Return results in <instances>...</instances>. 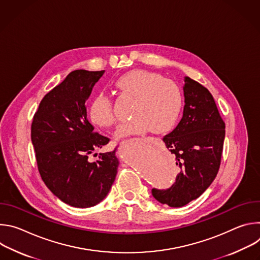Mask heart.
<instances>
[{
	"label": "heart",
	"mask_w": 260,
	"mask_h": 260,
	"mask_svg": "<svg viewBox=\"0 0 260 260\" xmlns=\"http://www.w3.org/2000/svg\"><path fill=\"white\" fill-rule=\"evenodd\" d=\"M117 87L136 98L128 121L119 124L115 131L118 139L153 133L169 132L179 118L183 106L181 88L161 75L146 70H134L116 81ZM89 115L93 123L108 127L115 122V114L111 98L99 92L89 107Z\"/></svg>",
	"instance_id": "1"
}]
</instances>
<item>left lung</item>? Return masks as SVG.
<instances>
[{
	"mask_svg": "<svg viewBox=\"0 0 260 260\" xmlns=\"http://www.w3.org/2000/svg\"><path fill=\"white\" fill-rule=\"evenodd\" d=\"M183 91L182 119L162 139L180 172L171 188L152 189L156 201L173 208L197 200L212 184L220 167L225 137V124L210 91L189 77H184Z\"/></svg>",
	"mask_w": 260,
	"mask_h": 260,
	"instance_id": "8db88e82",
	"label": "left lung"
}]
</instances>
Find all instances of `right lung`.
<instances>
[{
    "mask_svg": "<svg viewBox=\"0 0 260 260\" xmlns=\"http://www.w3.org/2000/svg\"><path fill=\"white\" fill-rule=\"evenodd\" d=\"M104 73L71 72L43 98L31 123V143L42 180L56 198L75 208L101 203L114 183L119 166L116 149L100 153L95 161L88 158L109 142L93 132L85 106Z\"/></svg>",
    "mask_w": 260,
    "mask_h": 260,
    "instance_id": "obj_1",
    "label": "right lung"
}]
</instances>
